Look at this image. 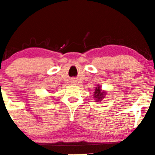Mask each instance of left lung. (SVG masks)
<instances>
[{
	"instance_id": "1",
	"label": "left lung",
	"mask_w": 155,
	"mask_h": 155,
	"mask_svg": "<svg viewBox=\"0 0 155 155\" xmlns=\"http://www.w3.org/2000/svg\"><path fill=\"white\" fill-rule=\"evenodd\" d=\"M106 92L105 91H103L101 90V86L97 85V87H95V92H94V98H95V102H101L103 101V99L104 98L105 96H106Z\"/></svg>"
}]
</instances>
